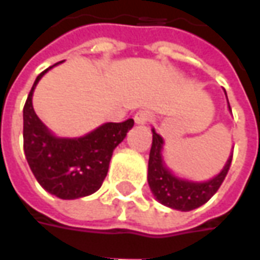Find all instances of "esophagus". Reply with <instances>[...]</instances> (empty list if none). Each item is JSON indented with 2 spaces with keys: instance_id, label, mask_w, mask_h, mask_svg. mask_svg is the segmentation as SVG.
<instances>
[{
  "instance_id": "obj_1",
  "label": "esophagus",
  "mask_w": 260,
  "mask_h": 260,
  "mask_svg": "<svg viewBox=\"0 0 260 260\" xmlns=\"http://www.w3.org/2000/svg\"><path fill=\"white\" fill-rule=\"evenodd\" d=\"M135 123H138V125H145L148 122L152 119V115L149 111H138V112L135 113Z\"/></svg>"
}]
</instances>
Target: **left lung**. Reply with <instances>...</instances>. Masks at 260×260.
<instances>
[{"label": "left lung", "mask_w": 260, "mask_h": 260, "mask_svg": "<svg viewBox=\"0 0 260 260\" xmlns=\"http://www.w3.org/2000/svg\"><path fill=\"white\" fill-rule=\"evenodd\" d=\"M226 93V92H224ZM228 99V94H226ZM228 108L230 105L228 101ZM232 112V111H230ZM152 145L149 151L148 161V185L155 200L170 209L181 211H190L207 203L219 190L224 177L228 174L233 151L230 152L224 167L219 174L206 181H192L175 175L164 161V139L152 128Z\"/></svg>", "instance_id": "obj_1"}]
</instances>
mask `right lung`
Returning <instances> with one entry per match:
<instances>
[{
	"label": "right lung",
	"mask_w": 260,
	"mask_h": 260,
	"mask_svg": "<svg viewBox=\"0 0 260 260\" xmlns=\"http://www.w3.org/2000/svg\"><path fill=\"white\" fill-rule=\"evenodd\" d=\"M63 63V61H60ZM40 73L24 105V154L41 187L61 200H75L96 192L108 174L113 149L134 126V119L106 122L83 137H57L40 121L32 108V93Z\"/></svg>",
	"instance_id": "add662e5"
}]
</instances>
